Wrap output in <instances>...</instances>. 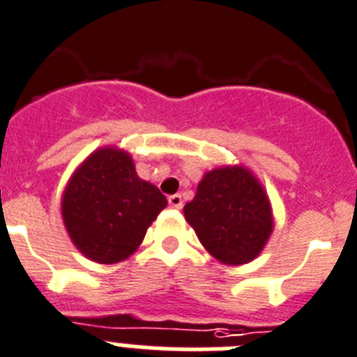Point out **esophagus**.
<instances>
[{
    "mask_svg": "<svg viewBox=\"0 0 357 357\" xmlns=\"http://www.w3.org/2000/svg\"><path fill=\"white\" fill-rule=\"evenodd\" d=\"M169 204H171V208H174V210H181V208H183L181 195H179V194L169 195Z\"/></svg>",
    "mask_w": 357,
    "mask_h": 357,
    "instance_id": "esophagus-1",
    "label": "esophagus"
}]
</instances>
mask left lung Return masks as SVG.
<instances>
[{"label":"left lung","mask_w":357,"mask_h":357,"mask_svg":"<svg viewBox=\"0 0 357 357\" xmlns=\"http://www.w3.org/2000/svg\"><path fill=\"white\" fill-rule=\"evenodd\" d=\"M183 211L202 247L226 265L258 258L274 231L271 199L243 165L208 171Z\"/></svg>","instance_id":"1"}]
</instances>
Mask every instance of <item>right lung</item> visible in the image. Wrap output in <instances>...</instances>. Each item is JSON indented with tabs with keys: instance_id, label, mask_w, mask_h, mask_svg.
I'll list each match as a JSON object with an SVG mask.
<instances>
[{
	"instance_id": "right-lung-1",
	"label": "right lung",
	"mask_w": 357,
	"mask_h": 357,
	"mask_svg": "<svg viewBox=\"0 0 357 357\" xmlns=\"http://www.w3.org/2000/svg\"><path fill=\"white\" fill-rule=\"evenodd\" d=\"M165 206V195L140 179L130 153L115 146L86 156L62 194L69 238L85 258L101 265L130 258Z\"/></svg>"
}]
</instances>
